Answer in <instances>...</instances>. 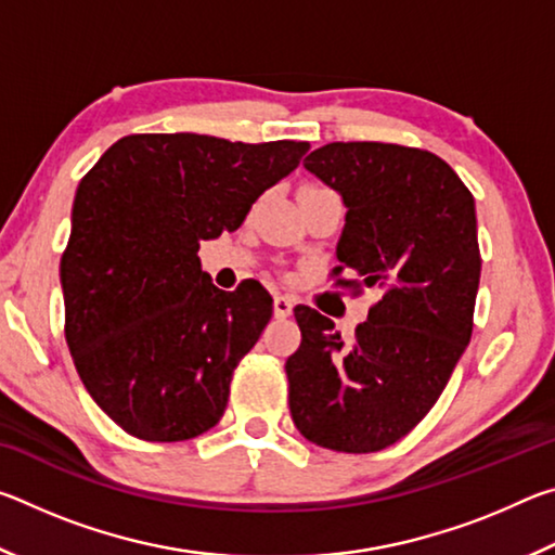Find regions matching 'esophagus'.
Instances as JSON below:
<instances>
[{
  "mask_svg": "<svg viewBox=\"0 0 555 555\" xmlns=\"http://www.w3.org/2000/svg\"><path fill=\"white\" fill-rule=\"evenodd\" d=\"M291 311H294V298L288 296H274V315L276 318H288Z\"/></svg>",
  "mask_w": 555,
  "mask_h": 555,
  "instance_id": "esophagus-1",
  "label": "esophagus"
}]
</instances>
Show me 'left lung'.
I'll use <instances>...</instances> for the list:
<instances>
[{"label":"left lung","instance_id":"obj_1","mask_svg":"<svg viewBox=\"0 0 555 555\" xmlns=\"http://www.w3.org/2000/svg\"><path fill=\"white\" fill-rule=\"evenodd\" d=\"M304 166L343 195L340 286L384 288L352 345L331 318L296 306L288 409L311 443L377 453L434 409L473 335L480 286L475 198L443 158L399 144L333 142Z\"/></svg>","mask_w":555,"mask_h":555}]
</instances>
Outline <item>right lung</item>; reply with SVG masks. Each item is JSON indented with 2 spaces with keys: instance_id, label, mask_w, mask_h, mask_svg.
I'll list each match as a JSON object with an SVG mask.
<instances>
[{
  "instance_id": "obj_1",
  "label": "right lung",
  "mask_w": 555,
  "mask_h": 555,
  "mask_svg": "<svg viewBox=\"0 0 555 555\" xmlns=\"http://www.w3.org/2000/svg\"><path fill=\"white\" fill-rule=\"evenodd\" d=\"M308 146L129 134L80 181L61 257L65 340L90 397L129 436L176 443L222 418L274 300L255 279L212 286L201 242L237 230Z\"/></svg>"
}]
</instances>
